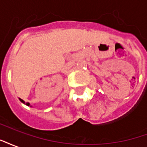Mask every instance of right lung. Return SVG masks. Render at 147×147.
Returning a JSON list of instances; mask_svg holds the SVG:
<instances>
[{
    "label": "right lung",
    "instance_id": "add662e5",
    "mask_svg": "<svg viewBox=\"0 0 147 147\" xmlns=\"http://www.w3.org/2000/svg\"><path fill=\"white\" fill-rule=\"evenodd\" d=\"M19 99H20V102H22V103H24V104L28 105V106H30V107H32V105H30V103H28V102H27V103H26V102H24V100H22V99H21V98H19Z\"/></svg>",
    "mask_w": 147,
    "mask_h": 147
}]
</instances>
